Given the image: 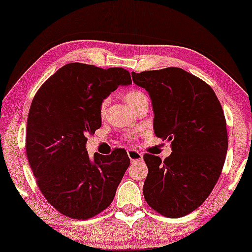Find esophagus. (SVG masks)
Returning a JSON list of instances; mask_svg holds the SVG:
<instances>
[{"mask_svg":"<svg viewBox=\"0 0 252 252\" xmlns=\"http://www.w3.org/2000/svg\"><path fill=\"white\" fill-rule=\"evenodd\" d=\"M127 155H128L129 159L132 161H137V160H142V154L139 153V151L134 150V149H129L127 151Z\"/></svg>","mask_w":252,"mask_h":252,"instance_id":"esophagus-1","label":"esophagus"}]
</instances>
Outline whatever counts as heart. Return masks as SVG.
Returning <instances> with one entry per match:
<instances>
[{"label":"heart","instance_id":"heart-1","mask_svg":"<svg viewBox=\"0 0 252 252\" xmlns=\"http://www.w3.org/2000/svg\"><path fill=\"white\" fill-rule=\"evenodd\" d=\"M146 97V95L143 94L142 92H139V91H132V92H128L126 94V102L128 103V104L132 106L133 104H135V103L139 101V99ZM109 103V99H104V101L102 102L101 104V112H104L105 111V108L106 105H108Z\"/></svg>","mask_w":252,"mask_h":252}]
</instances>
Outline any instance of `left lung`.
Listing matches in <instances>:
<instances>
[{
	"label": "left lung",
	"mask_w": 252,
	"mask_h": 252,
	"mask_svg": "<svg viewBox=\"0 0 252 252\" xmlns=\"http://www.w3.org/2000/svg\"><path fill=\"white\" fill-rule=\"evenodd\" d=\"M132 78L150 96L155 134L172 148L164 161L143 156L144 198L160 215L180 218L208 198L222 171L228 137L221 104L208 84L182 68L132 72Z\"/></svg>",
	"instance_id": "1"
}]
</instances>
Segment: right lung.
Here are the masks:
<instances>
[{
	"instance_id": "obj_1",
	"label": "right lung",
	"mask_w": 252,
	"mask_h": 252,
	"mask_svg": "<svg viewBox=\"0 0 252 252\" xmlns=\"http://www.w3.org/2000/svg\"><path fill=\"white\" fill-rule=\"evenodd\" d=\"M130 84L129 72L122 67L71 63L34 96L26 126L27 158L41 192L64 216L92 218L113 201L130 163L126 150L91 158L86 143L102 125V102Z\"/></svg>"
}]
</instances>
